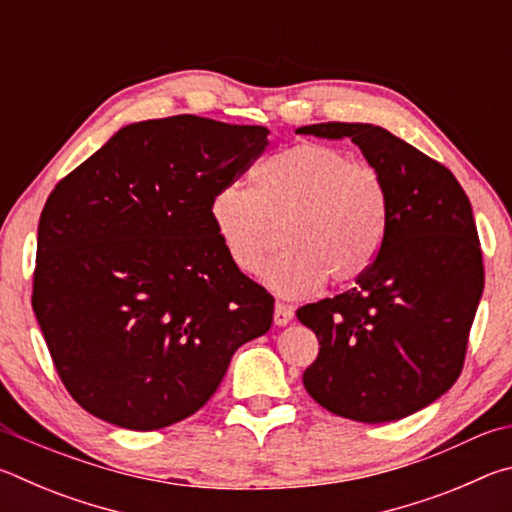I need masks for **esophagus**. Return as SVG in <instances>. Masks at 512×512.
<instances>
[{
  "label": "esophagus",
  "instance_id": "esophagus-1",
  "mask_svg": "<svg viewBox=\"0 0 512 512\" xmlns=\"http://www.w3.org/2000/svg\"><path fill=\"white\" fill-rule=\"evenodd\" d=\"M273 320L277 327H284L289 325L293 320V307L291 305H284V302H275V314H273Z\"/></svg>",
  "mask_w": 512,
  "mask_h": 512
}]
</instances>
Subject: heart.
I'll list each match as a JSON object with an SVG mask.
<instances>
[{
	"instance_id": "b5f03b06",
	"label": "heart",
	"mask_w": 512,
	"mask_h": 512,
	"mask_svg": "<svg viewBox=\"0 0 512 512\" xmlns=\"http://www.w3.org/2000/svg\"><path fill=\"white\" fill-rule=\"evenodd\" d=\"M210 221L225 255L255 273L283 223L282 254L259 280L282 298H307L370 271L384 244L388 198L379 173L327 144L302 142L259 160L253 189L228 185L212 196Z\"/></svg>"
}]
</instances>
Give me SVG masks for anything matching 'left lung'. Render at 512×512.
Wrapping results in <instances>:
<instances>
[{
  "mask_svg": "<svg viewBox=\"0 0 512 512\" xmlns=\"http://www.w3.org/2000/svg\"><path fill=\"white\" fill-rule=\"evenodd\" d=\"M296 133L350 137L388 198L386 237L370 271L341 296L298 309L320 343L302 384L341 418H406L447 393L463 370L483 293L470 198L452 171L381 126L329 121Z\"/></svg>",
  "mask_w": 512,
  "mask_h": 512,
  "instance_id": "obj_1",
  "label": "left lung"
}]
</instances>
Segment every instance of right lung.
Returning a JSON list of instances; mask_svg holds the SVG:
<instances>
[{"label": "right lung", "mask_w": 512, "mask_h": 512, "mask_svg": "<svg viewBox=\"0 0 512 512\" xmlns=\"http://www.w3.org/2000/svg\"><path fill=\"white\" fill-rule=\"evenodd\" d=\"M268 128L176 115L117 131L49 194L33 298L69 395L117 427L196 413L232 354L266 334L273 298L235 268L210 203Z\"/></svg>", "instance_id": "right-lung-1"}]
</instances>
